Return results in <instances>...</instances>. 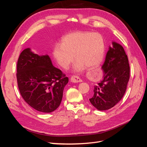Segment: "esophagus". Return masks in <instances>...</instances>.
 <instances>
[{
	"label": "esophagus",
	"instance_id": "obj_1",
	"mask_svg": "<svg viewBox=\"0 0 147 147\" xmlns=\"http://www.w3.org/2000/svg\"><path fill=\"white\" fill-rule=\"evenodd\" d=\"M70 81L72 83H80L82 82V80L77 76H72L70 78Z\"/></svg>",
	"mask_w": 147,
	"mask_h": 147
}]
</instances>
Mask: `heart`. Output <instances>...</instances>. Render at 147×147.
Segmentation results:
<instances>
[{"mask_svg": "<svg viewBox=\"0 0 147 147\" xmlns=\"http://www.w3.org/2000/svg\"><path fill=\"white\" fill-rule=\"evenodd\" d=\"M53 56L61 67L67 69L75 61L74 70L81 72L88 67L98 65L105 55V42L99 34L90 32H75L65 35L61 44L53 48Z\"/></svg>", "mask_w": 147, "mask_h": 147, "instance_id": "1", "label": "heart"}]
</instances>
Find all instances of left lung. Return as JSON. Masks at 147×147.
Segmentation results:
<instances>
[{
	"mask_svg": "<svg viewBox=\"0 0 147 147\" xmlns=\"http://www.w3.org/2000/svg\"><path fill=\"white\" fill-rule=\"evenodd\" d=\"M103 77L94 87L91 104L98 110L112 108L121 100L129 80L130 67L123 47L116 42L109 46L104 64Z\"/></svg>",
	"mask_w": 147,
	"mask_h": 147,
	"instance_id": "1",
	"label": "left lung"
}]
</instances>
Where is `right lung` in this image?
Returning <instances> with one entry per match:
<instances>
[{"instance_id":"right-lung-1","label":"right lung","mask_w":147,"mask_h":147,"mask_svg":"<svg viewBox=\"0 0 147 147\" xmlns=\"http://www.w3.org/2000/svg\"><path fill=\"white\" fill-rule=\"evenodd\" d=\"M17 82L24 100L39 112L51 113L62 101L69 82L48 55H38L30 48L21 52L17 63Z\"/></svg>"}]
</instances>
